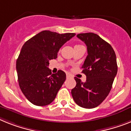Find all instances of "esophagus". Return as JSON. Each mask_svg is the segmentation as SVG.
<instances>
[{"label":"esophagus","instance_id":"obj_1","mask_svg":"<svg viewBox=\"0 0 131 131\" xmlns=\"http://www.w3.org/2000/svg\"><path fill=\"white\" fill-rule=\"evenodd\" d=\"M70 77H71V74H68L67 73V78L68 79V78H70Z\"/></svg>","mask_w":131,"mask_h":131}]
</instances>
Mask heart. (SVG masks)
Returning a JSON list of instances; mask_svg holds the SVG:
<instances>
[{"instance_id": "obj_1", "label": "heart", "mask_w": 131, "mask_h": 131, "mask_svg": "<svg viewBox=\"0 0 131 131\" xmlns=\"http://www.w3.org/2000/svg\"><path fill=\"white\" fill-rule=\"evenodd\" d=\"M77 46H79V45H76V46H75V47H77Z\"/></svg>"}]
</instances>
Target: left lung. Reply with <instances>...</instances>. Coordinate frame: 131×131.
Returning <instances> with one entry per match:
<instances>
[{"mask_svg": "<svg viewBox=\"0 0 131 131\" xmlns=\"http://www.w3.org/2000/svg\"><path fill=\"white\" fill-rule=\"evenodd\" d=\"M77 37L86 44L88 55L82 64L86 74L84 82L75 77L77 84L71 90L74 102L85 108H93L109 94L117 73L115 52L107 42L93 32L81 33Z\"/></svg>", "mask_w": 131, "mask_h": 131, "instance_id": "1", "label": "left lung"}]
</instances>
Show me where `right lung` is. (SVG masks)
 Returning a JSON list of instances; mask_svg holds the SVG:
<instances>
[{"instance_id":"add662e5","label":"right lung","mask_w":131,"mask_h":131,"mask_svg":"<svg viewBox=\"0 0 131 131\" xmlns=\"http://www.w3.org/2000/svg\"><path fill=\"white\" fill-rule=\"evenodd\" d=\"M74 35L43 30L22 47L16 64L18 84L24 95L33 105L46 106L55 99L65 81L66 74L61 70L52 74L49 61L57 59L59 49Z\"/></svg>"}]
</instances>
